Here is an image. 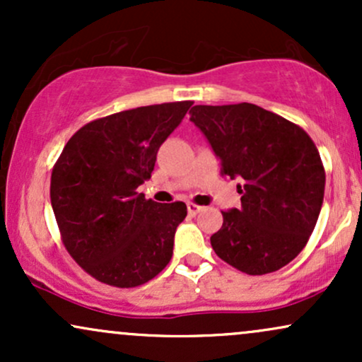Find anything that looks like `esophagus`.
Masks as SVG:
<instances>
[{"label":"esophagus","mask_w":362,"mask_h":362,"mask_svg":"<svg viewBox=\"0 0 362 362\" xmlns=\"http://www.w3.org/2000/svg\"><path fill=\"white\" fill-rule=\"evenodd\" d=\"M202 209H204V207L197 206V204H192V202H189V204H187V211H189V214H192V216H195L197 213H201Z\"/></svg>","instance_id":"34e87169"}]
</instances>
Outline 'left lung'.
Wrapping results in <instances>:
<instances>
[{
	"label": "left lung",
	"mask_w": 362,
	"mask_h": 362,
	"mask_svg": "<svg viewBox=\"0 0 362 362\" xmlns=\"http://www.w3.org/2000/svg\"><path fill=\"white\" fill-rule=\"evenodd\" d=\"M189 114L221 175L242 182V207L221 211V230L211 236L216 255L250 276L279 271L305 248L322 209L317 146L300 126L253 103L195 105Z\"/></svg>",
	"instance_id": "left-lung-1"
}]
</instances>
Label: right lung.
Returning <instances> with one entry per match:
<instances>
[{
  "label": "right lung",
  "mask_w": 362,
  "mask_h": 362,
  "mask_svg": "<svg viewBox=\"0 0 362 362\" xmlns=\"http://www.w3.org/2000/svg\"><path fill=\"white\" fill-rule=\"evenodd\" d=\"M194 102L138 107L97 119L66 143L51 177L62 243L95 279L136 288L173 255L184 202L160 204L136 189L151 177L156 153Z\"/></svg>",
  "instance_id": "add662e5"
}]
</instances>
